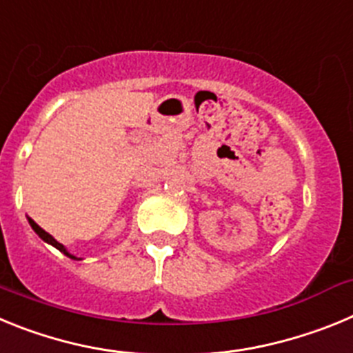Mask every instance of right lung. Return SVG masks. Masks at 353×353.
<instances>
[{"label":"right lung","instance_id":"1","mask_svg":"<svg viewBox=\"0 0 353 353\" xmlns=\"http://www.w3.org/2000/svg\"><path fill=\"white\" fill-rule=\"evenodd\" d=\"M28 221H30V226L33 228V232H35L37 235H39L40 239L43 240V242H48V244H51L52 248H56V249H58V251H61V252H63V254H65V256L72 258V260H81V258H76V256H74V254H70V252H68L67 249L63 248V244H60V242H58V240H56L54 236L49 235V233L46 232V230H42V228H40L39 224L35 223V221H33V219H28Z\"/></svg>","mask_w":353,"mask_h":353}]
</instances>
